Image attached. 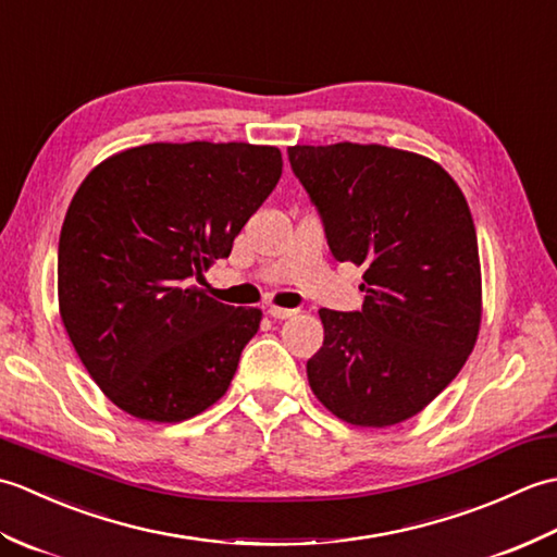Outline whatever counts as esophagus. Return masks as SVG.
Instances as JSON below:
<instances>
[{"instance_id": "esophagus-1", "label": "esophagus", "mask_w": 557, "mask_h": 557, "mask_svg": "<svg viewBox=\"0 0 557 557\" xmlns=\"http://www.w3.org/2000/svg\"><path fill=\"white\" fill-rule=\"evenodd\" d=\"M294 313H297V311H294V309H282V306H270V309H268V315L280 318V321H282V318H292Z\"/></svg>"}]
</instances>
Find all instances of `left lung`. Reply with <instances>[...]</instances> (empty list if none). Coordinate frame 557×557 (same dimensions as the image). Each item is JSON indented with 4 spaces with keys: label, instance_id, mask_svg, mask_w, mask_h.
<instances>
[{
    "label": "left lung",
    "instance_id": "8db88e82",
    "mask_svg": "<svg viewBox=\"0 0 557 557\" xmlns=\"http://www.w3.org/2000/svg\"><path fill=\"white\" fill-rule=\"evenodd\" d=\"M330 251L361 265L363 309H321L306 363L318 401L361 429L417 417L467 363L483 294L474 220L435 160L377 144L287 148Z\"/></svg>",
    "mask_w": 557,
    "mask_h": 557
}]
</instances>
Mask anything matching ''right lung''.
<instances>
[{
	"label": "right lung",
	"instance_id": "obj_1",
	"mask_svg": "<svg viewBox=\"0 0 557 557\" xmlns=\"http://www.w3.org/2000/svg\"><path fill=\"white\" fill-rule=\"evenodd\" d=\"M282 152L251 144H148L88 172L59 234V315L112 405L180 423L227 393L263 311L194 280L277 186Z\"/></svg>",
	"mask_w": 557,
	"mask_h": 557
}]
</instances>
